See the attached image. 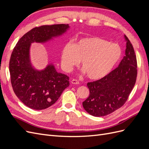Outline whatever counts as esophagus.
<instances>
[{
    "label": "esophagus",
    "instance_id": "1",
    "mask_svg": "<svg viewBox=\"0 0 149 149\" xmlns=\"http://www.w3.org/2000/svg\"><path fill=\"white\" fill-rule=\"evenodd\" d=\"M71 82L72 84H78L79 83V81L77 80V79H73L71 80Z\"/></svg>",
    "mask_w": 149,
    "mask_h": 149
}]
</instances>
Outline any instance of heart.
Returning a JSON list of instances; mask_svg holds the SVG:
<instances>
[{
    "label": "heart",
    "instance_id": "obj_1",
    "mask_svg": "<svg viewBox=\"0 0 149 149\" xmlns=\"http://www.w3.org/2000/svg\"><path fill=\"white\" fill-rule=\"evenodd\" d=\"M122 49L117 43L91 37L80 39L63 48L61 61L66 71H70L81 61V66L88 78L98 80L104 78L114 68L122 56Z\"/></svg>",
    "mask_w": 149,
    "mask_h": 149
}]
</instances>
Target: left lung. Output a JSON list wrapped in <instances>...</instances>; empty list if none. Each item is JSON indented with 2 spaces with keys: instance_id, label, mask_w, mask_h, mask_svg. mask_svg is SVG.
I'll return each mask as SVG.
<instances>
[{
  "instance_id": "1",
  "label": "left lung",
  "mask_w": 149,
  "mask_h": 149,
  "mask_svg": "<svg viewBox=\"0 0 149 149\" xmlns=\"http://www.w3.org/2000/svg\"><path fill=\"white\" fill-rule=\"evenodd\" d=\"M125 55L119 66L104 78L87 83L89 96L83 102L85 111L96 117L119 109L127 101L136 81L137 63L132 45L125 35Z\"/></svg>"
}]
</instances>
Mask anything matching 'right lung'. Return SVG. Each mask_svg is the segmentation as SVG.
<instances>
[{
    "mask_svg": "<svg viewBox=\"0 0 149 149\" xmlns=\"http://www.w3.org/2000/svg\"><path fill=\"white\" fill-rule=\"evenodd\" d=\"M68 28V24L37 26L21 37L13 49L9 61L12 86L18 98L31 109L42 110L53 105L70 82L68 76L58 73L53 65L35 70L30 63V44L47 42Z\"/></svg>",
    "mask_w": 149,
    "mask_h": 149,
    "instance_id": "right-lung-1",
    "label": "right lung"
}]
</instances>
